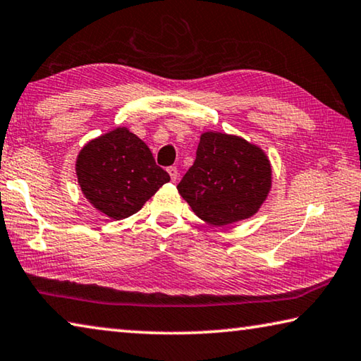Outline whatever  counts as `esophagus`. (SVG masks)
Returning a JSON list of instances; mask_svg holds the SVG:
<instances>
[{"instance_id": "obj_1", "label": "esophagus", "mask_w": 361, "mask_h": 361, "mask_svg": "<svg viewBox=\"0 0 361 361\" xmlns=\"http://www.w3.org/2000/svg\"><path fill=\"white\" fill-rule=\"evenodd\" d=\"M167 171H169L171 181H176V178H178V169H176V167H169Z\"/></svg>"}]
</instances>
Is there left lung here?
<instances>
[{"label": "left lung", "instance_id": "8db88e82", "mask_svg": "<svg viewBox=\"0 0 361 361\" xmlns=\"http://www.w3.org/2000/svg\"><path fill=\"white\" fill-rule=\"evenodd\" d=\"M270 186V162L260 147L239 136L207 131L176 188L199 219L223 226L252 216Z\"/></svg>", "mask_w": 361, "mask_h": 361}]
</instances>
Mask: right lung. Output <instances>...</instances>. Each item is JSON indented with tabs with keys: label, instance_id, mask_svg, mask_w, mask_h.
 <instances>
[{
	"label": "right lung",
	"instance_id": "right-lung-1",
	"mask_svg": "<svg viewBox=\"0 0 361 361\" xmlns=\"http://www.w3.org/2000/svg\"><path fill=\"white\" fill-rule=\"evenodd\" d=\"M77 176L88 201L114 220L136 214L170 181L149 147L127 128L90 141L78 154Z\"/></svg>",
	"mask_w": 361,
	"mask_h": 361
}]
</instances>
